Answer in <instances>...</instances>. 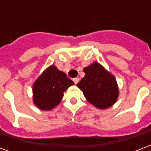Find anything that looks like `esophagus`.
Returning <instances> with one entry per match:
<instances>
[{
  "mask_svg": "<svg viewBox=\"0 0 151 151\" xmlns=\"http://www.w3.org/2000/svg\"><path fill=\"white\" fill-rule=\"evenodd\" d=\"M73 82H74V83H75V84H78L79 82L78 78H73Z\"/></svg>",
  "mask_w": 151,
  "mask_h": 151,
  "instance_id": "34e87169",
  "label": "esophagus"
}]
</instances>
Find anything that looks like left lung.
<instances>
[{"label":"left lung","mask_w":151,"mask_h":151,"mask_svg":"<svg viewBox=\"0 0 151 151\" xmlns=\"http://www.w3.org/2000/svg\"><path fill=\"white\" fill-rule=\"evenodd\" d=\"M85 77L77 84L89 103L99 109H106L118 98L116 80L97 62L84 69Z\"/></svg>","instance_id":"left-lung-1"}]
</instances>
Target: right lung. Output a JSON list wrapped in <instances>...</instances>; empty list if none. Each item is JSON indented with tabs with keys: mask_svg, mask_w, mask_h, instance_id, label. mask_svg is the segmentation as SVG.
I'll return each mask as SVG.
<instances>
[{
	"mask_svg": "<svg viewBox=\"0 0 151 151\" xmlns=\"http://www.w3.org/2000/svg\"><path fill=\"white\" fill-rule=\"evenodd\" d=\"M74 85L65 73L51 65L40 75L33 86L35 104L41 110H51L61 101L64 92Z\"/></svg>",
	"mask_w": 151,
	"mask_h": 151,
	"instance_id": "right-lung-1",
	"label": "right lung"
}]
</instances>
